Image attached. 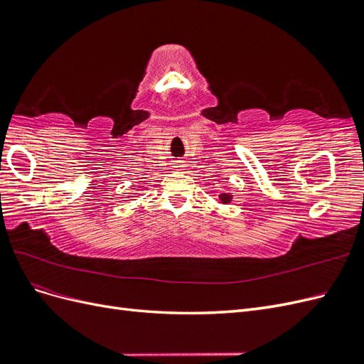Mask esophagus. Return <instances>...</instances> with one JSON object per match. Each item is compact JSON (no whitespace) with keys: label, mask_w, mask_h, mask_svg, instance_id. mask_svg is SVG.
I'll return each instance as SVG.
<instances>
[{"label":"esophagus","mask_w":364,"mask_h":364,"mask_svg":"<svg viewBox=\"0 0 364 364\" xmlns=\"http://www.w3.org/2000/svg\"><path fill=\"white\" fill-rule=\"evenodd\" d=\"M179 165H181V164H178V167H179Z\"/></svg>","instance_id":"1"}]
</instances>
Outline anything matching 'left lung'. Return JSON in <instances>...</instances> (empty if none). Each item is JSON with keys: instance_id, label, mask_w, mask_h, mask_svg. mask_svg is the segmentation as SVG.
Instances as JSON below:
<instances>
[{"instance_id": "1", "label": "left lung", "mask_w": 364, "mask_h": 364, "mask_svg": "<svg viewBox=\"0 0 364 364\" xmlns=\"http://www.w3.org/2000/svg\"><path fill=\"white\" fill-rule=\"evenodd\" d=\"M220 200H222V203H229L230 200H232V196H229V194H220Z\"/></svg>"}]
</instances>
